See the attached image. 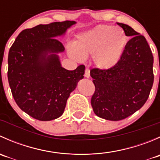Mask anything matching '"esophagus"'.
Returning <instances> with one entry per match:
<instances>
[{"label":"esophagus","mask_w":160,"mask_h":160,"mask_svg":"<svg viewBox=\"0 0 160 160\" xmlns=\"http://www.w3.org/2000/svg\"><path fill=\"white\" fill-rule=\"evenodd\" d=\"M84 76H85V77H87V78H89V77H90V69L89 68H86V70H85Z\"/></svg>","instance_id":"34e87169"}]
</instances>
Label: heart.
<instances>
[{
	"label": "heart",
	"mask_w": 160,
	"mask_h": 160,
	"mask_svg": "<svg viewBox=\"0 0 160 160\" xmlns=\"http://www.w3.org/2000/svg\"><path fill=\"white\" fill-rule=\"evenodd\" d=\"M126 41V35L121 28L101 25L80 34L77 46L69 45L67 50L70 57L79 62L93 56V63L98 68L107 70L121 59Z\"/></svg>",
	"instance_id": "1"
}]
</instances>
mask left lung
<instances>
[{
    "label": "left lung",
    "instance_id": "left-lung-1",
    "mask_svg": "<svg viewBox=\"0 0 160 160\" xmlns=\"http://www.w3.org/2000/svg\"><path fill=\"white\" fill-rule=\"evenodd\" d=\"M126 36L127 42L118 62L108 70L93 68L90 76L95 91L91 105L101 118L119 121L139 110L149 96L153 84V56L143 35L129 25L117 23Z\"/></svg>",
    "mask_w": 160,
    "mask_h": 160
}]
</instances>
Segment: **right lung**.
I'll use <instances>...</instances> for the list:
<instances>
[{"instance_id":"1","label":"right lung","mask_w":160,"mask_h":160,"mask_svg":"<svg viewBox=\"0 0 160 160\" xmlns=\"http://www.w3.org/2000/svg\"><path fill=\"white\" fill-rule=\"evenodd\" d=\"M74 24L65 21L27 28L9 50L8 79L13 98L22 111L37 120L60 117L70 93L83 78L84 66L66 70L57 55L65 48L56 37Z\"/></svg>"}]
</instances>
